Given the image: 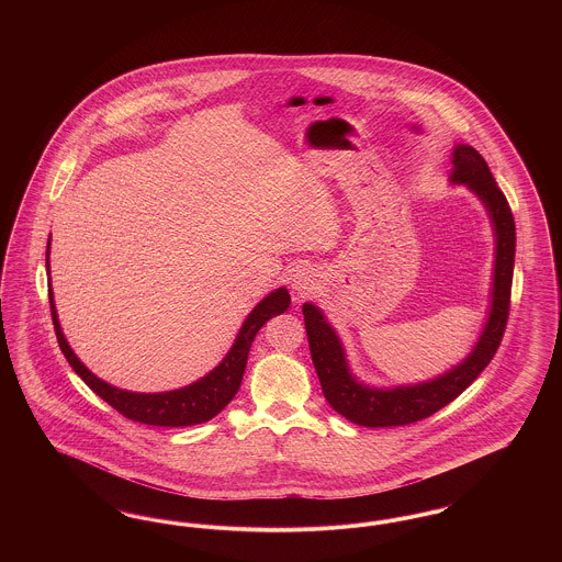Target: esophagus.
I'll return each mask as SVG.
<instances>
[{"label":"esophagus","instance_id":"1","mask_svg":"<svg viewBox=\"0 0 562 562\" xmlns=\"http://www.w3.org/2000/svg\"><path fill=\"white\" fill-rule=\"evenodd\" d=\"M291 289H293L294 301L310 296L318 289V273L310 268L294 269Z\"/></svg>","mask_w":562,"mask_h":562}]
</instances>
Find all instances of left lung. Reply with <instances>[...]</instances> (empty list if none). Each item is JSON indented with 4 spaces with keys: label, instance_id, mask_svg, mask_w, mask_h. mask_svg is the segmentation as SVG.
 <instances>
[{
    "label": "left lung",
    "instance_id": "1",
    "mask_svg": "<svg viewBox=\"0 0 562 562\" xmlns=\"http://www.w3.org/2000/svg\"><path fill=\"white\" fill-rule=\"evenodd\" d=\"M451 183H461L479 195L495 232V268L491 310L481 339L457 367L424 383L390 390L360 383L346 360V349L335 328L314 303H303L305 330L312 360L328 404L351 424L367 428H392L426 419L453 402L486 369L502 344L509 314V293L516 252V227L508 200L497 188L486 161L470 145H454Z\"/></svg>",
    "mask_w": 562,
    "mask_h": 562
}]
</instances>
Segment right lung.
Segmentation results:
<instances>
[{"mask_svg":"<svg viewBox=\"0 0 562 562\" xmlns=\"http://www.w3.org/2000/svg\"><path fill=\"white\" fill-rule=\"evenodd\" d=\"M48 255H50V240H48V250H46V269L50 271ZM48 296H50L54 333H56L60 351L65 353L71 369L80 374L81 379L86 381V385L97 396H101L126 419L147 424V426H158V428H186V426L204 424V422L213 419L214 415H218L240 390L241 374L246 369L248 351H250L257 333L261 330V326L269 318L284 314L291 305L289 291L284 286L276 289L248 314V318L241 324L234 346L211 373L204 374L202 379H198L195 383L186 385L181 390L158 392V394H136V392L109 385L108 381L99 379L97 374L90 373L83 367V362L74 353V349L69 348V344L60 330L58 314L54 307L53 289L48 291Z\"/></svg>","mask_w":562,"mask_h":562,"instance_id":"1","label":"right lung"}]
</instances>
